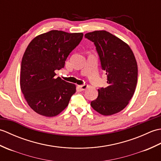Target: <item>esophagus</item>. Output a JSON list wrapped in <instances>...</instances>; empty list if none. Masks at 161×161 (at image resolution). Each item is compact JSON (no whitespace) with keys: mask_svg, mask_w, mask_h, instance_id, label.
Listing matches in <instances>:
<instances>
[{"mask_svg":"<svg viewBox=\"0 0 161 161\" xmlns=\"http://www.w3.org/2000/svg\"><path fill=\"white\" fill-rule=\"evenodd\" d=\"M88 87V85L87 84H84V85H80V86H79V88H80L81 91H85L86 89V88Z\"/></svg>","mask_w":161,"mask_h":161,"instance_id":"1","label":"esophagus"}]
</instances>
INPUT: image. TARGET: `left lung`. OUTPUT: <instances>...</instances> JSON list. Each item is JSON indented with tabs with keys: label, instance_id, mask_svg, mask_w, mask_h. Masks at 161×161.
Returning <instances> with one entry per match:
<instances>
[{
	"label": "left lung",
	"instance_id": "8db88e82",
	"mask_svg": "<svg viewBox=\"0 0 161 161\" xmlns=\"http://www.w3.org/2000/svg\"><path fill=\"white\" fill-rule=\"evenodd\" d=\"M100 57L102 68L107 75L108 86L98 89V97L91 102L95 111L111 115L129 103L138 81V65L127 43L105 30L86 33Z\"/></svg>",
	"mask_w": 161,
	"mask_h": 161
}]
</instances>
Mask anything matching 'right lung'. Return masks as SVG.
<instances>
[{"instance_id": "obj_1", "label": "right lung", "mask_w": 161, "mask_h": 161, "mask_svg": "<svg viewBox=\"0 0 161 161\" xmlns=\"http://www.w3.org/2000/svg\"><path fill=\"white\" fill-rule=\"evenodd\" d=\"M83 35L51 30L36 36L27 47L20 67V89L30 107L38 114L46 117L59 114L76 92L75 84L54 76Z\"/></svg>"}]
</instances>
